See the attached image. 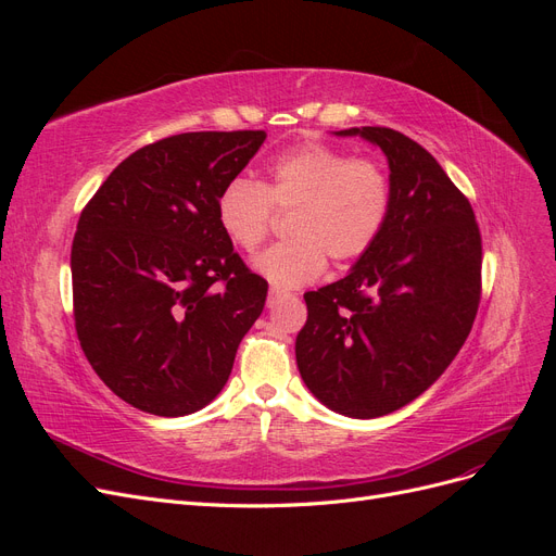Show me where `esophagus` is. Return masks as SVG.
Masks as SVG:
<instances>
[{
	"instance_id": "obj_1",
	"label": "esophagus",
	"mask_w": 556,
	"mask_h": 556,
	"mask_svg": "<svg viewBox=\"0 0 556 556\" xmlns=\"http://www.w3.org/2000/svg\"><path fill=\"white\" fill-rule=\"evenodd\" d=\"M285 296H288V294H285V292H280V290H276V288H271V290H268V299H266V306H268V308H274V306H278V304H280V301H282Z\"/></svg>"
}]
</instances>
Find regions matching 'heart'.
I'll list each match as a JSON object with an SVG mask.
<instances>
[{"mask_svg":"<svg viewBox=\"0 0 556 556\" xmlns=\"http://www.w3.org/2000/svg\"><path fill=\"white\" fill-rule=\"evenodd\" d=\"M274 211H290L285 231L292 239L255 266L276 288H301L325 271L327 257L350 262L376 245L392 213V180L374 157L311 141L280 153L262 182L229 180L215 201L217 225L248 255L271 233Z\"/></svg>","mask_w":556,"mask_h":556,"instance_id":"b5f03b06","label":"heart"}]
</instances>
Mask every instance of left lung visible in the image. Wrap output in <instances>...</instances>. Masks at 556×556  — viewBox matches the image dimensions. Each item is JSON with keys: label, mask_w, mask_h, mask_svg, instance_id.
I'll use <instances>...</instances> for the list:
<instances>
[{"label": "left lung", "mask_w": 556, "mask_h": 556, "mask_svg": "<svg viewBox=\"0 0 556 556\" xmlns=\"http://www.w3.org/2000/svg\"><path fill=\"white\" fill-rule=\"evenodd\" d=\"M336 134L380 146L392 213L345 278L304 294L296 366L327 408L371 419L427 392L457 357L480 304L482 239L470 201L417 141L390 127Z\"/></svg>", "instance_id": "8db88e82"}]
</instances>
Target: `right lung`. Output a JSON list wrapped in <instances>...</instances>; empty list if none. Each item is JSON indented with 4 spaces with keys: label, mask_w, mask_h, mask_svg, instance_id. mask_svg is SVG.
Instances as JSON below:
<instances>
[{
    "label": "right lung",
    "mask_w": 556,
    "mask_h": 556,
    "mask_svg": "<svg viewBox=\"0 0 556 556\" xmlns=\"http://www.w3.org/2000/svg\"><path fill=\"white\" fill-rule=\"evenodd\" d=\"M266 134L188 131L115 166L78 217L74 319L113 394L160 417L197 413L225 387L268 285L233 252L215 201Z\"/></svg>",
    "instance_id": "obj_1"
}]
</instances>
